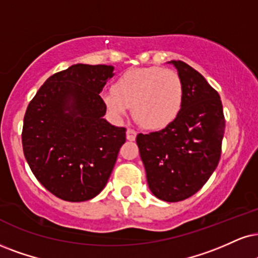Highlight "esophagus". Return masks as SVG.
<instances>
[{
  "mask_svg": "<svg viewBox=\"0 0 258 258\" xmlns=\"http://www.w3.org/2000/svg\"><path fill=\"white\" fill-rule=\"evenodd\" d=\"M136 135H138V133H136L134 129H126V139H128L129 141H134L136 139Z\"/></svg>",
  "mask_w": 258,
  "mask_h": 258,
  "instance_id": "34e87169",
  "label": "esophagus"
}]
</instances>
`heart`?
Masks as SVG:
<instances>
[{"instance_id":"1","label":"heart","mask_w":258,"mask_h":258,"mask_svg":"<svg viewBox=\"0 0 258 258\" xmlns=\"http://www.w3.org/2000/svg\"><path fill=\"white\" fill-rule=\"evenodd\" d=\"M103 101L114 118L128 116L133 107L135 119L149 130L171 125L183 107V81L176 72L163 67L133 68L114 81Z\"/></svg>"}]
</instances>
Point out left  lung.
Wrapping results in <instances>:
<instances>
[{"instance_id":"left-lung-1","label":"left lung","mask_w":258,"mask_h":258,"mask_svg":"<svg viewBox=\"0 0 258 258\" xmlns=\"http://www.w3.org/2000/svg\"><path fill=\"white\" fill-rule=\"evenodd\" d=\"M168 63L183 81L182 111L165 129L139 134L136 144L153 195L178 202L199 191L217 168L225 117L220 95L199 72L183 61Z\"/></svg>"}]
</instances>
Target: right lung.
Masks as SVG:
<instances>
[{"instance_id": "obj_1", "label": "right lung", "mask_w": 258, "mask_h": 258, "mask_svg": "<svg viewBox=\"0 0 258 258\" xmlns=\"http://www.w3.org/2000/svg\"><path fill=\"white\" fill-rule=\"evenodd\" d=\"M112 66L74 64L50 76L28 104L22 148L31 171L50 192L71 202L99 194L125 142L111 125L99 93Z\"/></svg>"}]
</instances>
